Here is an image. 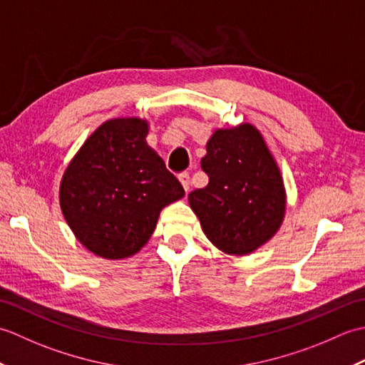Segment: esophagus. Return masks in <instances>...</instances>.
I'll return each instance as SVG.
<instances>
[{"instance_id": "1", "label": "esophagus", "mask_w": 365, "mask_h": 365, "mask_svg": "<svg viewBox=\"0 0 365 365\" xmlns=\"http://www.w3.org/2000/svg\"><path fill=\"white\" fill-rule=\"evenodd\" d=\"M178 180H180V183H182V187H183L185 191L190 190V174H188V173H183V174L178 175Z\"/></svg>"}]
</instances>
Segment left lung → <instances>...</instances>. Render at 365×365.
I'll use <instances>...</instances> for the list:
<instances>
[{"mask_svg": "<svg viewBox=\"0 0 365 365\" xmlns=\"http://www.w3.org/2000/svg\"><path fill=\"white\" fill-rule=\"evenodd\" d=\"M200 166L208 185L188 200L205 237L230 255L265 245L282 224L285 190L260 131L251 123L216 130Z\"/></svg>", "mask_w": 365, "mask_h": 365, "instance_id": "8db88e82", "label": "left lung"}]
</instances>
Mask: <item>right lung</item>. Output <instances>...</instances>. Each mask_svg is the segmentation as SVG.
<instances>
[{"label": "right lung", "mask_w": 365, "mask_h": 365, "mask_svg": "<svg viewBox=\"0 0 365 365\" xmlns=\"http://www.w3.org/2000/svg\"><path fill=\"white\" fill-rule=\"evenodd\" d=\"M149 123L111 119L68 163L59 205L78 242L98 257L119 260L149 242L160 212L185 196L180 182L145 143Z\"/></svg>", "instance_id": "add662e5"}]
</instances>
